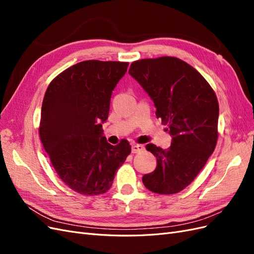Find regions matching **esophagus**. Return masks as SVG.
I'll return each mask as SVG.
<instances>
[{
    "label": "esophagus",
    "instance_id": "34e87169",
    "mask_svg": "<svg viewBox=\"0 0 254 254\" xmlns=\"http://www.w3.org/2000/svg\"><path fill=\"white\" fill-rule=\"evenodd\" d=\"M143 150H144V146H143V145L136 144V145H133L132 147H131L132 153H139V152H141V151H143Z\"/></svg>",
    "mask_w": 254,
    "mask_h": 254
}]
</instances>
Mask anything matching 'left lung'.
<instances>
[{
  "label": "left lung",
  "mask_w": 254,
  "mask_h": 254,
  "mask_svg": "<svg viewBox=\"0 0 254 254\" xmlns=\"http://www.w3.org/2000/svg\"><path fill=\"white\" fill-rule=\"evenodd\" d=\"M129 74L147 92L157 118L173 136L167 149L146 145L157 158V167L144 175L142 181L153 193H179L193 182L216 146V94L200 73L177 57L133 61Z\"/></svg>",
  "instance_id": "obj_1"
}]
</instances>
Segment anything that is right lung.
<instances>
[{"instance_id":"add662e5","label":"right lung","mask_w":254,"mask_h":254,"mask_svg":"<svg viewBox=\"0 0 254 254\" xmlns=\"http://www.w3.org/2000/svg\"><path fill=\"white\" fill-rule=\"evenodd\" d=\"M128 63L87 60L54 78L44 94L39 135L59 178L86 196L106 193L131 152L127 140L111 145L103 136L110 98Z\"/></svg>"}]
</instances>
